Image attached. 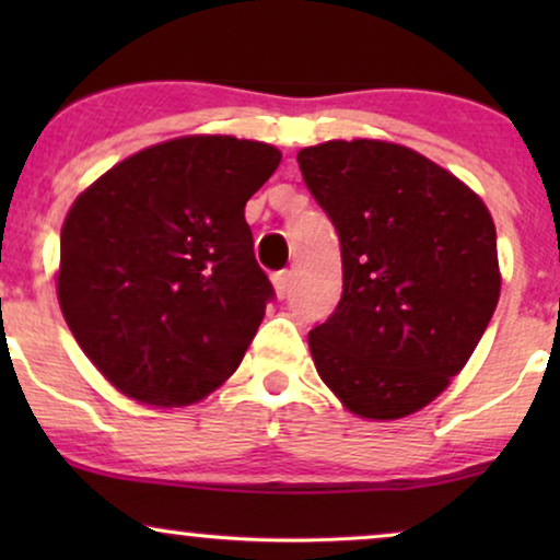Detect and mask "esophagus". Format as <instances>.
<instances>
[{
	"label": "esophagus",
	"instance_id": "34e87169",
	"mask_svg": "<svg viewBox=\"0 0 560 560\" xmlns=\"http://www.w3.org/2000/svg\"><path fill=\"white\" fill-rule=\"evenodd\" d=\"M272 285H275V293H278V298H288L290 285H293V272H290V270L275 272L272 275Z\"/></svg>",
	"mask_w": 560,
	"mask_h": 560
}]
</instances>
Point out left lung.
Returning a JSON list of instances; mask_svg holds the SVG:
<instances>
[{
    "label": "left lung",
    "instance_id": "obj_1",
    "mask_svg": "<svg viewBox=\"0 0 560 560\" xmlns=\"http://www.w3.org/2000/svg\"><path fill=\"white\" fill-rule=\"evenodd\" d=\"M298 165L341 242V301L308 334L320 380L357 416H410L492 320L494 221L456 175L402 144L331 140L298 152Z\"/></svg>",
    "mask_w": 560,
    "mask_h": 560
}]
</instances>
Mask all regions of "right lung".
Masks as SVG:
<instances>
[{"label":"right lung","mask_w":560,"mask_h":560,"mask_svg":"<svg viewBox=\"0 0 560 560\" xmlns=\"http://www.w3.org/2000/svg\"><path fill=\"white\" fill-rule=\"evenodd\" d=\"M280 158L265 142L178 137L75 198L60 232V311L119 393L188 405L240 366L275 298L244 206Z\"/></svg>","instance_id":"obj_1"}]
</instances>
